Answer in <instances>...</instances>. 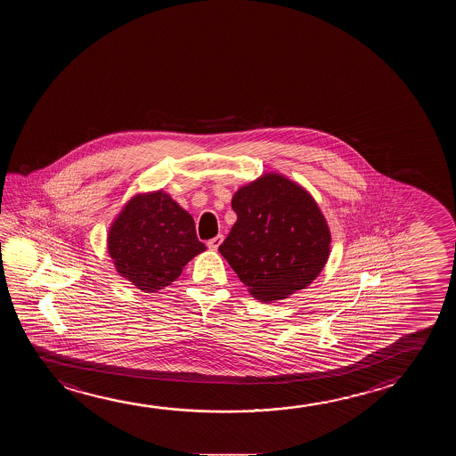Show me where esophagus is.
<instances>
[{"instance_id":"obj_1","label":"esophagus","mask_w":456,"mask_h":456,"mask_svg":"<svg viewBox=\"0 0 456 456\" xmlns=\"http://www.w3.org/2000/svg\"><path fill=\"white\" fill-rule=\"evenodd\" d=\"M223 240H224V237H223V235H216V237L208 240V243H207V246H208V249H211V251H216V249H218L219 248V245L223 243Z\"/></svg>"}]
</instances>
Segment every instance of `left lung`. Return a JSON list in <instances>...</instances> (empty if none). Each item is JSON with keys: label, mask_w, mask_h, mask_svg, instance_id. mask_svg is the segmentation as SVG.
Listing matches in <instances>:
<instances>
[{"label": "left lung", "mask_w": 456, "mask_h": 456, "mask_svg": "<svg viewBox=\"0 0 456 456\" xmlns=\"http://www.w3.org/2000/svg\"><path fill=\"white\" fill-rule=\"evenodd\" d=\"M237 223L221 256L262 303L311 285L330 258V231L315 199L278 172H266L232 198Z\"/></svg>", "instance_id": "left-lung-1"}]
</instances>
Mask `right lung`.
Here are the masks:
<instances>
[{
  "instance_id": "add662e5",
  "label": "right lung",
  "mask_w": 456,
  "mask_h": 456,
  "mask_svg": "<svg viewBox=\"0 0 456 456\" xmlns=\"http://www.w3.org/2000/svg\"><path fill=\"white\" fill-rule=\"evenodd\" d=\"M106 245L118 274L145 293L171 285L207 249L191 215L163 190L134 194L110 225Z\"/></svg>"
}]
</instances>
